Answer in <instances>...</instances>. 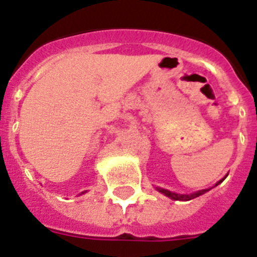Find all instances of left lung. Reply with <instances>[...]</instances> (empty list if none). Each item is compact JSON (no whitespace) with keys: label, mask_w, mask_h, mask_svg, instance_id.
<instances>
[{"label":"left lung","mask_w":257,"mask_h":257,"mask_svg":"<svg viewBox=\"0 0 257 257\" xmlns=\"http://www.w3.org/2000/svg\"><path fill=\"white\" fill-rule=\"evenodd\" d=\"M225 179V177H224ZM223 179V180H224ZM223 180H220V181H217L216 183V185H219ZM215 185V187H216ZM157 191L161 192L163 195L165 196H168V197H171L172 200H181V201H188V200H192V199H195V197H199V196L204 195L205 192H208L209 189H203V191H199V192H196V193H192V195H179V193H175V192H171L168 191V189H163V188H156Z\"/></svg>","instance_id":"8db88e82"}]
</instances>
